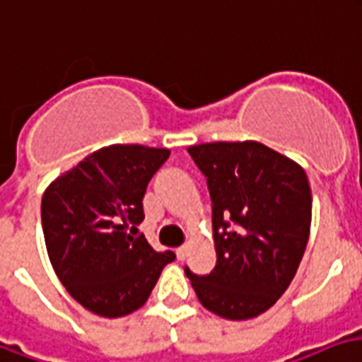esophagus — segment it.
<instances>
[{
    "label": "esophagus",
    "mask_w": 362,
    "mask_h": 362,
    "mask_svg": "<svg viewBox=\"0 0 362 362\" xmlns=\"http://www.w3.org/2000/svg\"><path fill=\"white\" fill-rule=\"evenodd\" d=\"M187 252H189V246H179L177 252H175V254H177V259L183 262L185 257H187Z\"/></svg>",
    "instance_id": "34e87169"
}]
</instances>
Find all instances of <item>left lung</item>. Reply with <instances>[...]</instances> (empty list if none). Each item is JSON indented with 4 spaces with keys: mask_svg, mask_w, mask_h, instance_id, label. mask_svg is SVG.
Masks as SVG:
<instances>
[{
    "mask_svg": "<svg viewBox=\"0 0 362 362\" xmlns=\"http://www.w3.org/2000/svg\"><path fill=\"white\" fill-rule=\"evenodd\" d=\"M210 189L216 269H185L198 300L227 320L273 307L300 267L311 229V187L298 162L257 141L189 146Z\"/></svg>",
    "mask_w": 362,
    "mask_h": 362,
    "instance_id": "left-lung-1",
    "label": "left lung"
}]
</instances>
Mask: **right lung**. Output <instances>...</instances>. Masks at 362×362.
Segmentation results:
<instances>
[{
    "label": "right lung",
    "instance_id": "obj_1",
    "mask_svg": "<svg viewBox=\"0 0 362 362\" xmlns=\"http://www.w3.org/2000/svg\"><path fill=\"white\" fill-rule=\"evenodd\" d=\"M168 148L108 145L51 181L42 198L49 262L81 307L105 319L137 311L173 252L137 235L146 185Z\"/></svg>",
    "mask_w": 362,
    "mask_h": 362
}]
</instances>
